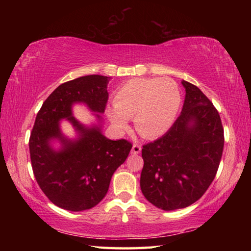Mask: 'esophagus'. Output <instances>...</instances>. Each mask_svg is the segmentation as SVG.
I'll list each match as a JSON object with an SVG mask.
<instances>
[{"label": "esophagus", "mask_w": 251, "mask_h": 251, "mask_svg": "<svg viewBox=\"0 0 251 251\" xmlns=\"http://www.w3.org/2000/svg\"><path fill=\"white\" fill-rule=\"evenodd\" d=\"M141 152V147L139 145H134L131 148V154H139Z\"/></svg>", "instance_id": "obj_1"}]
</instances>
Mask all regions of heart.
<instances>
[{
  "label": "heart",
  "mask_w": 251,
  "mask_h": 251,
  "mask_svg": "<svg viewBox=\"0 0 251 251\" xmlns=\"http://www.w3.org/2000/svg\"><path fill=\"white\" fill-rule=\"evenodd\" d=\"M114 109L106 111L113 128L122 134L134 119L136 130L145 138H156L172 128L181 105L177 83L170 78H134L123 84L113 98Z\"/></svg>",
  "instance_id": "obj_1"
}]
</instances>
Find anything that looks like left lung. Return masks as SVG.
I'll return each mask as SVG.
<instances>
[{
    "label": "left lung",
    "mask_w": 251,
    "mask_h": 251,
    "mask_svg": "<svg viewBox=\"0 0 251 251\" xmlns=\"http://www.w3.org/2000/svg\"><path fill=\"white\" fill-rule=\"evenodd\" d=\"M182 111L166 134L143 146L140 188L162 210L188 207L204 195L215 179L225 137L220 115L201 90L181 81Z\"/></svg>",
    "instance_id": "1"
}]
</instances>
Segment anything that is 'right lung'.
<instances>
[{"mask_svg": "<svg viewBox=\"0 0 251 251\" xmlns=\"http://www.w3.org/2000/svg\"><path fill=\"white\" fill-rule=\"evenodd\" d=\"M110 77L92 74L61 84L47 98L36 115L29 149L32 169L41 190L62 209L82 211L103 200L115 170L126 161L131 143L111 140L102 134ZM84 104L96 122L83 125L73 115V105ZM68 120L73 138L62 132Z\"/></svg>", "mask_w": 251, "mask_h": 251, "instance_id": "right-lung-1", "label": "right lung"}]
</instances>
